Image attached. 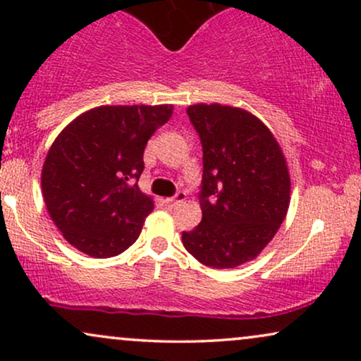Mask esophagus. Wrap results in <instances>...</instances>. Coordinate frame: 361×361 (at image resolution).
Listing matches in <instances>:
<instances>
[{
  "label": "esophagus",
  "mask_w": 361,
  "mask_h": 361,
  "mask_svg": "<svg viewBox=\"0 0 361 361\" xmlns=\"http://www.w3.org/2000/svg\"><path fill=\"white\" fill-rule=\"evenodd\" d=\"M186 198V195L183 193V192H178L175 197H171V198H166V200H164V204H166V207H169V209H173V207H176V205H180L181 202H183Z\"/></svg>",
  "instance_id": "34e87169"
}]
</instances>
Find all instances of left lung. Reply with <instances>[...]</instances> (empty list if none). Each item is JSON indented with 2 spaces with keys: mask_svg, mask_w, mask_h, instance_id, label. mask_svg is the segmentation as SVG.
<instances>
[{
  "mask_svg": "<svg viewBox=\"0 0 361 361\" xmlns=\"http://www.w3.org/2000/svg\"><path fill=\"white\" fill-rule=\"evenodd\" d=\"M204 152L202 222L183 231L185 250L210 268H235L264 250L287 215L290 176L270 128L235 106L186 109Z\"/></svg>",
  "mask_w": 361,
  "mask_h": 361,
  "instance_id": "obj_1",
  "label": "left lung"
}]
</instances>
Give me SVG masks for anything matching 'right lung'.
I'll return each instance as SVG.
<instances>
[{"mask_svg": "<svg viewBox=\"0 0 361 361\" xmlns=\"http://www.w3.org/2000/svg\"><path fill=\"white\" fill-rule=\"evenodd\" d=\"M173 105L97 106L57 135L42 168L47 212L64 239L91 258L135 243L152 200L139 190L144 149Z\"/></svg>", "mask_w": 361, "mask_h": 361, "instance_id": "obj_1", "label": "right lung"}]
</instances>
